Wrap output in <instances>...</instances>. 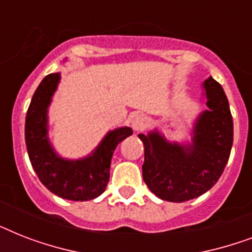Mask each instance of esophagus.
I'll return each instance as SVG.
<instances>
[{"label":"esophagus","mask_w":252,"mask_h":252,"mask_svg":"<svg viewBox=\"0 0 252 252\" xmlns=\"http://www.w3.org/2000/svg\"><path fill=\"white\" fill-rule=\"evenodd\" d=\"M148 126V123H146V119L142 116V115H136L132 120H130V126H132V129L134 132H141L144 130Z\"/></svg>","instance_id":"34e87169"}]
</instances>
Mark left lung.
<instances>
[{
    "label": "left lung",
    "mask_w": 252,
    "mask_h": 252,
    "mask_svg": "<svg viewBox=\"0 0 252 252\" xmlns=\"http://www.w3.org/2000/svg\"><path fill=\"white\" fill-rule=\"evenodd\" d=\"M207 110L196 118L191 142L167 141L157 129L138 134L145 148L144 182L166 201L183 203L211 189L226 166L233 146V118L222 86L203 82Z\"/></svg>",
    "instance_id": "1"
}]
</instances>
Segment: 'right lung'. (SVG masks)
I'll return each mask as SVG.
<instances>
[{
  "instance_id": "right-lung-1",
  "label": "right lung",
  "mask_w": 252,
  "mask_h": 252,
  "mask_svg": "<svg viewBox=\"0 0 252 252\" xmlns=\"http://www.w3.org/2000/svg\"><path fill=\"white\" fill-rule=\"evenodd\" d=\"M60 80V73L48 74L33 93L26 115L27 153L40 182L52 193L73 201H87L104 192L114 150L133 132L128 126L110 130L91 154L80 159L59 156L48 137V107Z\"/></svg>"
}]
</instances>
